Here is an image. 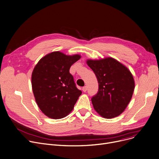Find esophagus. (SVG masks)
<instances>
[{"instance_id":"obj_1","label":"esophagus","mask_w":159,"mask_h":159,"mask_svg":"<svg viewBox=\"0 0 159 159\" xmlns=\"http://www.w3.org/2000/svg\"><path fill=\"white\" fill-rule=\"evenodd\" d=\"M87 89H88V87H87L86 86H84V87L82 88V91H83L84 92H86Z\"/></svg>"}]
</instances>
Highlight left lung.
<instances>
[{"mask_svg": "<svg viewBox=\"0 0 159 159\" xmlns=\"http://www.w3.org/2000/svg\"><path fill=\"white\" fill-rule=\"evenodd\" d=\"M98 82V91L91 98L93 107L105 118H113L127 107L134 93L135 83L129 69L116 59L108 57L88 60Z\"/></svg>", "mask_w": 159, "mask_h": 159, "instance_id": "8db88e82", "label": "left lung"}]
</instances>
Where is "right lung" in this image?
Returning <instances> with one entry per match:
<instances>
[{
    "instance_id": "add662e5",
    "label": "right lung",
    "mask_w": 159,
    "mask_h": 159,
    "mask_svg": "<svg viewBox=\"0 0 159 159\" xmlns=\"http://www.w3.org/2000/svg\"><path fill=\"white\" fill-rule=\"evenodd\" d=\"M79 55L54 52L41 58L32 73V88L38 107L52 119L65 118L73 109L82 91L70 73Z\"/></svg>"
}]
</instances>
